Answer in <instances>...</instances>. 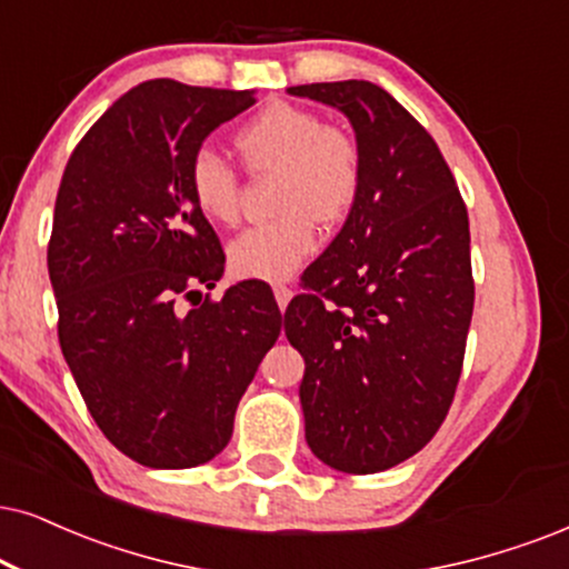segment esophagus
Returning <instances> with one entry per match:
<instances>
[{
  "label": "esophagus",
  "mask_w": 569,
  "mask_h": 569,
  "mask_svg": "<svg viewBox=\"0 0 569 569\" xmlns=\"http://www.w3.org/2000/svg\"><path fill=\"white\" fill-rule=\"evenodd\" d=\"M272 291H276V301H278L280 312H286V307H289L293 291L286 283H276V289H272Z\"/></svg>",
  "instance_id": "esophagus-1"
}]
</instances>
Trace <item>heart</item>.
Segmentation results:
<instances>
[{
  "label": "heart",
  "instance_id": "1",
  "mask_svg": "<svg viewBox=\"0 0 569 569\" xmlns=\"http://www.w3.org/2000/svg\"><path fill=\"white\" fill-rule=\"evenodd\" d=\"M233 147L251 172L278 170L280 218L233 239L228 262L241 278L283 280L318 249V220L336 226L355 210L362 183L359 149L347 133L289 102H272L247 120ZM189 189L204 218L220 226L239 218V176L212 149L191 157Z\"/></svg>",
  "mask_w": 569,
  "mask_h": 569
}]
</instances>
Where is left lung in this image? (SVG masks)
Instances as JSON below:
<instances>
[{
    "instance_id": "obj_1",
    "label": "left lung",
    "mask_w": 569,
    "mask_h": 569,
    "mask_svg": "<svg viewBox=\"0 0 569 569\" xmlns=\"http://www.w3.org/2000/svg\"><path fill=\"white\" fill-rule=\"evenodd\" d=\"M286 91L347 114L362 162L355 210L307 270L312 293L286 309V338L305 357L312 455L370 476L417 455L455 399L476 301L470 222L436 141L386 89Z\"/></svg>"
}]
</instances>
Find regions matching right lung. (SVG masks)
Listing matches in <instances>:
<instances>
[{
  "label": "right lung",
  "mask_w": 569,
  "mask_h": 569,
  "mask_svg": "<svg viewBox=\"0 0 569 569\" xmlns=\"http://www.w3.org/2000/svg\"><path fill=\"white\" fill-rule=\"evenodd\" d=\"M254 91L139 83L89 128L62 172L49 280L62 357L99 430L154 470L210 462L280 333L251 283L214 289L226 254L189 189V164ZM197 305V301H193Z\"/></svg>",
  "instance_id": "obj_1"
}]
</instances>
